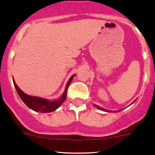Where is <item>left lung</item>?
Listing matches in <instances>:
<instances>
[{"label": "left lung", "mask_w": 155, "mask_h": 155, "mask_svg": "<svg viewBox=\"0 0 155 155\" xmlns=\"http://www.w3.org/2000/svg\"><path fill=\"white\" fill-rule=\"evenodd\" d=\"M98 107L99 109H100V110H104V109H103V108H100V107Z\"/></svg>", "instance_id": "obj_1"}]
</instances>
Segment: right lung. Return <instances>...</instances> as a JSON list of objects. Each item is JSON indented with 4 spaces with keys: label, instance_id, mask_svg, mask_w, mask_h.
Returning a JSON list of instances; mask_svg holds the SVG:
<instances>
[{
    "label": "right lung",
    "instance_id": "add662e5",
    "mask_svg": "<svg viewBox=\"0 0 155 155\" xmlns=\"http://www.w3.org/2000/svg\"><path fill=\"white\" fill-rule=\"evenodd\" d=\"M74 76H72V77L69 79V82H68L66 87H65V92L62 94V97L58 100H55V101H49L45 99L40 98V97H31V96H28V95L25 94L23 91L19 89V87L16 85L15 80H13L14 85L17 90V93H18L19 97L22 100V101L28 106L30 109L36 111V112L40 113H50L52 111L55 110L57 108L60 107L61 104H62V102L65 100L66 99V95H67V90L69 87V84L72 82V79H73Z\"/></svg>",
    "mask_w": 155,
    "mask_h": 155
}]
</instances>
